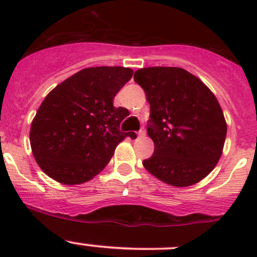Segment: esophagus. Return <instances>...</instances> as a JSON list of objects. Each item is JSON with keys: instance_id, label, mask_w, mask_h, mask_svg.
I'll return each mask as SVG.
<instances>
[{"instance_id": "esophagus-1", "label": "esophagus", "mask_w": 257, "mask_h": 257, "mask_svg": "<svg viewBox=\"0 0 257 257\" xmlns=\"http://www.w3.org/2000/svg\"><path fill=\"white\" fill-rule=\"evenodd\" d=\"M138 136L139 137H144L145 136V131H144V129H141V131L138 132Z\"/></svg>"}]
</instances>
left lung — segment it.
Wrapping results in <instances>:
<instances>
[{"label":"left lung","instance_id":"8db88e82","mask_svg":"<svg viewBox=\"0 0 257 257\" xmlns=\"http://www.w3.org/2000/svg\"><path fill=\"white\" fill-rule=\"evenodd\" d=\"M150 104L148 136L154 154L145 169L172 186L184 188L208 177L219 162L226 121L214 93L179 67H148L134 73Z\"/></svg>","mask_w":257,"mask_h":257}]
</instances>
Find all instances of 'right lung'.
Instances as JSON below:
<instances>
[{
	"instance_id": "right-lung-1",
	"label": "right lung",
	"mask_w": 257,
	"mask_h": 257,
	"mask_svg": "<svg viewBox=\"0 0 257 257\" xmlns=\"http://www.w3.org/2000/svg\"><path fill=\"white\" fill-rule=\"evenodd\" d=\"M132 76L125 67H90L48 93L31 124L30 142L49 178L64 185L87 183L104 169L125 137L136 138L119 129L128 110L113 105Z\"/></svg>"
}]
</instances>
